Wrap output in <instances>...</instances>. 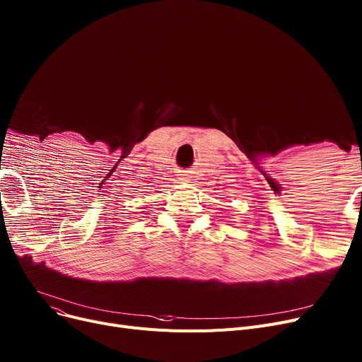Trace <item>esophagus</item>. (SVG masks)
<instances>
[{"label":"esophagus","instance_id":"1","mask_svg":"<svg viewBox=\"0 0 362 362\" xmlns=\"http://www.w3.org/2000/svg\"><path fill=\"white\" fill-rule=\"evenodd\" d=\"M180 180H182V182H185V183H189V180H191V177H187V175H182Z\"/></svg>","mask_w":362,"mask_h":362}]
</instances>
